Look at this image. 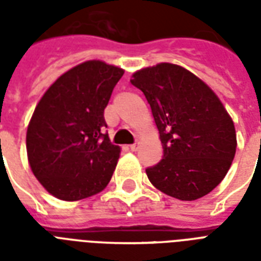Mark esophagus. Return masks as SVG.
I'll return each instance as SVG.
<instances>
[{"label": "esophagus", "instance_id": "esophagus-1", "mask_svg": "<svg viewBox=\"0 0 261 261\" xmlns=\"http://www.w3.org/2000/svg\"><path fill=\"white\" fill-rule=\"evenodd\" d=\"M138 147H139L138 143H134V145H130V147H128V149H130L131 151H137L138 150Z\"/></svg>", "mask_w": 261, "mask_h": 261}]
</instances>
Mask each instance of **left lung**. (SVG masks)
<instances>
[{
	"instance_id": "left-lung-1",
	"label": "left lung",
	"mask_w": 261,
	"mask_h": 261,
	"mask_svg": "<svg viewBox=\"0 0 261 261\" xmlns=\"http://www.w3.org/2000/svg\"><path fill=\"white\" fill-rule=\"evenodd\" d=\"M150 104L163 160L147 168L153 186L180 200L214 190L230 169L237 147L233 119L204 81L186 67L161 62L131 75Z\"/></svg>"
}]
</instances>
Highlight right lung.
Here are the masks:
<instances>
[{"label": "right lung", "mask_w": 261, "mask_h": 261, "mask_svg": "<svg viewBox=\"0 0 261 261\" xmlns=\"http://www.w3.org/2000/svg\"><path fill=\"white\" fill-rule=\"evenodd\" d=\"M123 74L104 61H85L39 100L27 128V155L35 177L55 198L75 202L108 186L120 147L102 134L104 110Z\"/></svg>", "instance_id": "right-lung-1"}]
</instances>
